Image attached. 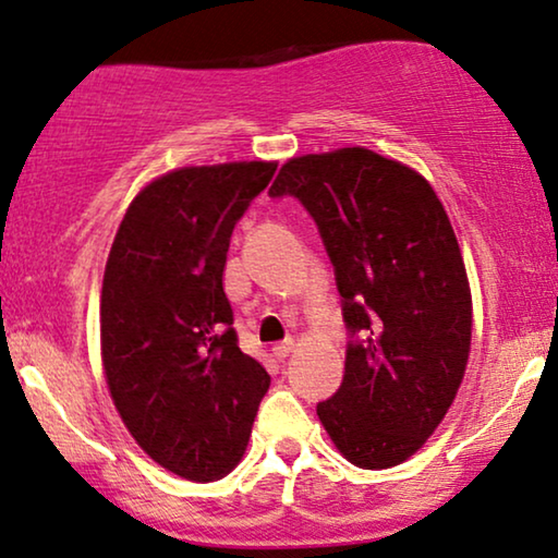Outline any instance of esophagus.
Listing matches in <instances>:
<instances>
[{
	"label": "esophagus",
	"instance_id": "obj_1",
	"mask_svg": "<svg viewBox=\"0 0 558 558\" xmlns=\"http://www.w3.org/2000/svg\"><path fill=\"white\" fill-rule=\"evenodd\" d=\"M291 352H293V341H291V339L280 341V344L272 347V356H275V360H278V362H283L286 356H291Z\"/></svg>",
	"mask_w": 558,
	"mask_h": 558
}]
</instances>
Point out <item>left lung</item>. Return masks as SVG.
<instances>
[{"label": "left lung", "mask_w": 558, "mask_h": 558, "mask_svg": "<svg viewBox=\"0 0 558 558\" xmlns=\"http://www.w3.org/2000/svg\"><path fill=\"white\" fill-rule=\"evenodd\" d=\"M270 196L311 214L341 295L344 377L318 418L352 464L405 462L470 360L472 295L447 211L426 178L365 147L288 160Z\"/></svg>", "instance_id": "1"}]
</instances>
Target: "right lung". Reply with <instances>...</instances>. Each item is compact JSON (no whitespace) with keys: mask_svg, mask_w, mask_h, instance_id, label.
I'll list each match as a JSON object with an SVG mask.
<instances>
[{"mask_svg":"<svg viewBox=\"0 0 558 558\" xmlns=\"http://www.w3.org/2000/svg\"><path fill=\"white\" fill-rule=\"evenodd\" d=\"M275 162L181 168L137 193L101 288V360L124 426L178 477H225L270 375L244 354L225 293L229 240Z\"/></svg>","mask_w":558,"mask_h":558,"instance_id":"obj_1","label":"right lung"}]
</instances>
